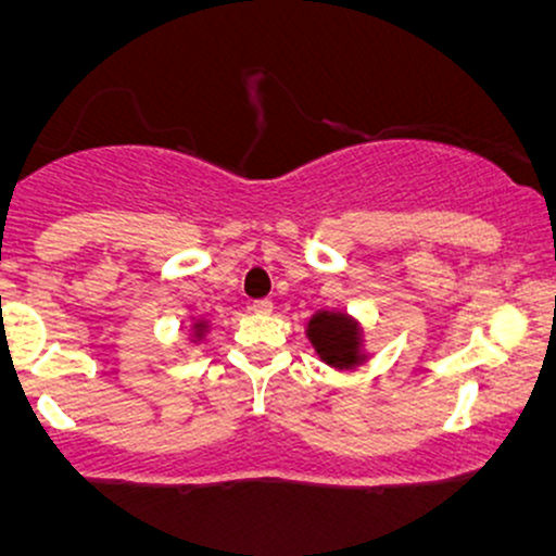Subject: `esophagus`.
<instances>
[{
	"mask_svg": "<svg viewBox=\"0 0 556 556\" xmlns=\"http://www.w3.org/2000/svg\"><path fill=\"white\" fill-rule=\"evenodd\" d=\"M251 308L256 311V314H271L274 303H271L269 298H258V300H253V303H251Z\"/></svg>",
	"mask_w": 556,
	"mask_h": 556,
	"instance_id": "obj_1",
	"label": "esophagus"
}]
</instances>
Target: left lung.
I'll list each match as a JSON object with an SVG mask.
<instances>
[{"label":"left lung","instance_id":"left-lung-1","mask_svg":"<svg viewBox=\"0 0 556 556\" xmlns=\"http://www.w3.org/2000/svg\"><path fill=\"white\" fill-rule=\"evenodd\" d=\"M308 337L329 366L348 368L358 363V327L342 314H318L308 324Z\"/></svg>","mask_w":556,"mask_h":556}]
</instances>
